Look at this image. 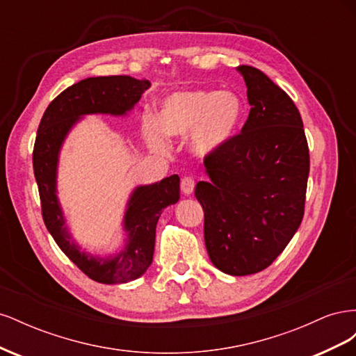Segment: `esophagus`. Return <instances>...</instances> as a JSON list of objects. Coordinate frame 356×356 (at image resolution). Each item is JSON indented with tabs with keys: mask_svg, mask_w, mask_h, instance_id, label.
I'll list each match as a JSON object with an SVG mask.
<instances>
[{
	"mask_svg": "<svg viewBox=\"0 0 356 356\" xmlns=\"http://www.w3.org/2000/svg\"><path fill=\"white\" fill-rule=\"evenodd\" d=\"M195 186H196L195 178L184 177L181 179V190H182V193H184V195H191L193 190H195Z\"/></svg>",
	"mask_w": 356,
	"mask_h": 356,
	"instance_id": "34e87169",
	"label": "esophagus"
}]
</instances>
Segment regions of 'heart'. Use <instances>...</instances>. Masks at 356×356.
Wrapping results in <instances>:
<instances>
[{
	"instance_id": "heart-1",
	"label": "heart",
	"mask_w": 356,
	"mask_h": 356,
	"mask_svg": "<svg viewBox=\"0 0 356 356\" xmlns=\"http://www.w3.org/2000/svg\"><path fill=\"white\" fill-rule=\"evenodd\" d=\"M245 105L232 90H186L165 99L159 118L144 120L148 144L157 152H166L168 136L191 135V152L200 157L217 154L238 134L243 120Z\"/></svg>"
}]
</instances>
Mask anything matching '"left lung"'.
I'll use <instances>...</instances> for the list:
<instances>
[{"label": "left lung", "mask_w": 356, "mask_h": 356, "mask_svg": "<svg viewBox=\"0 0 356 356\" xmlns=\"http://www.w3.org/2000/svg\"><path fill=\"white\" fill-rule=\"evenodd\" d=\"M250 115L241 134L204 157L211 181L195 195L212 264L232 276L264 270L305 215L309 147L296 104L264 72L241 65Z\"/></svg>", "instance_id": "obj_1"}]
</instances>
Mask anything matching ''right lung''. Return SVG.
<instances>
[{"instance_id":"1","label":"right lung","mask_w":356,"mask_h":356,"mask_svg":"<svg viewBox=\"0 0 356 356\" xmlns=\"http://www.w3.org/2000/svg\"><path fill=\"white\" fill-rule=\"evenodd\" d=\"M149 88L129 75L90 77L70 86L42 114L32 153L42 220L53 239L80 270L99 284H124L143 276L153 261L156 225L161 211L179 200V177L139 186L127 202L123 227L126 245L115 257H93L71 239L56 196L58 160L71 127L86 114L124 115Z\"/></svg>"}]
</instances>
